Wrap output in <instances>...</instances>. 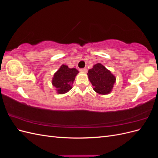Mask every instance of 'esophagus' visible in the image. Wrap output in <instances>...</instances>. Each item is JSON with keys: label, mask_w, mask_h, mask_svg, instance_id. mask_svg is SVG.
Returning a JSON list of instances; mask_svg holds the SVG:
<instances>
[{"label": "esophagus", "mask_w": 158, "mask_h": 158, "mask_svg": "<svg viewBox=\"0 0 158 158\" xmlns=\"http://www.w3.org/2000/svg\"><path fill=\"white\" fill-rule=\"evenodd\" d=\"M80 72H82V73H87V69H85V68H84V69H81L80 70Z\"/></svg>", "instance_id": "esophagus-1"}]
</instances>
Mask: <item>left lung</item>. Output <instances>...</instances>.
I'll list each match as a JSON object with an SVG mask.
<instances>
[{
    "label": "left lung",
    "instance_id": "obj_1",
    "mask_svg": "<svg viewBox=\"0 0 158 158\" xmlns=\"http://www.w3.org/2000/svg\"><path fill=\"white\" fill-rule=\"evenodd\" d=\"M87 74L95 92L102 95L111 92L116 82V77L103 64L98 63L94 65L93 68L88 70Z\"/></svg>",
    "mask_w": 158,
    "mask_h": 158
}]
</instances>
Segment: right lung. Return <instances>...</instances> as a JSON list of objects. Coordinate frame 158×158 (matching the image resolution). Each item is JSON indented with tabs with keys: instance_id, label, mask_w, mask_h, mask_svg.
<instances>
[{
	"instance_id": "right-lung-1",
	"label": "right lung",
	"mask_w": 158,
	"mask_h": 158,
	"mask_svg": "<svg viewBox=\"0 0 158 158\" xmlns=\"http://www.w3.org/2000/svg\"><path fill=\"white\" fill-rule=\"evenodd\" d=\"M79 72L75 68L70 69L67 65L62 64L52 78V85L58 94L67 93L73 88L75 77Z\"/></svg>"
}]
</instances>
